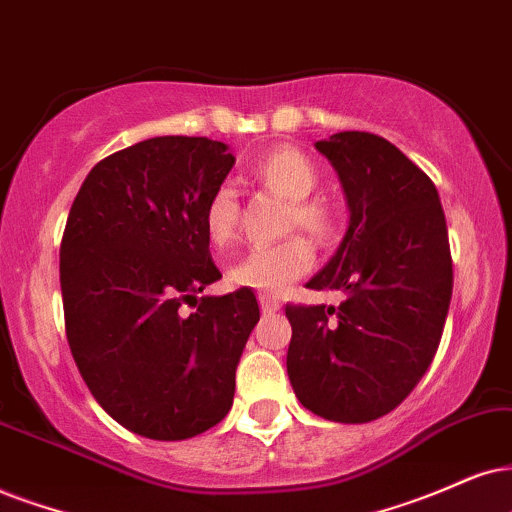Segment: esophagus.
Segmentation results:
<instances>
[{
    "label": "esophagus",
    "instance_id": "obj_1",
    "mask_svg": "<svg viewBox=\"0 0 512 512\" xmlns=\"http://www.w3.org/2000/svg\"><path fill=\"white\" fill-rule=\"evenodd\" d=\"M260 307H262V314L264 316H271V314H276L278 309H281V304H278L274 297H269V295H260Z\"/></svg>",
    "mask_w": 512,
    "mask_h": 512
}]
</instances>
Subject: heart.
<instances>
[{
	"instance_id": "heart-1",
	"label": "heart",
	"mask_w": 512,
	"mask_h": 512,
	"mask_svg": "<svg viewBox=\"0 0 512 512\" xmlns=\"http://www.w3.org/2000/svg\"><path fill=\"white\" fill-rule=\"evenodd\" d=\"M252 174L264 189L293 203L290 224L300 226L319 243L333 241L338 219L323 200L309 198L319 186V172L307 155L290 146L274 148L257 160ZM238 212H241V205H238L234 186L222 184L212 193L205 208V234L212 245L222 248L236 236ZM312 262V245L304 238H288L278 245H260V248L243 252L229 267V281L238 288H250L274 297L307 274Z\"/></svg>"
}]
</instances>
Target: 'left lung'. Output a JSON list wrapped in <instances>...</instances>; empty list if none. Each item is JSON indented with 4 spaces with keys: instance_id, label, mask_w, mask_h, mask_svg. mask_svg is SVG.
Instances as JSON below:
<instances>
[{
    "instance_id": "left-lung-1",
    "label": "left lung",
    "mask_w": 512,
    "mask_h": 512,
    "mask_svg": "<svg viewBox=\"0 0 512 512\" xmlns=\"http://www.w3.org/2000/svg\"><path fill=\"white\" fill-rule=\"evenodd\" d=\"M349 208L345 236L312 290L338 307L288 304V378L304 409L335 423H371L428 371L449 314L454 269L439 193L397 146L368 132L316 141Z\"/></svg>"
}]
</instances>
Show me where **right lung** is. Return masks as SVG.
Segmentation results:
<instances>
[{
    "label": "right lung",
    "instance_id": "right-lung-1",
    "mask_svg": "<svg viewBox=\"0 0 512 512\" xmlns=\"http://www.w3.org/2000/svg\"><path fill=\"white\" fill-rule=\"evenodd\" d=\"M236 158L222 141L155 137L87 174L61 243L73 359L101 409L141 437L177 442L217 425L260 321L255 293L200 297L222 278L205 208Z\"/></svg>",
    "mask_w": 512,
    "mask_h": 512
}]
</instances>
